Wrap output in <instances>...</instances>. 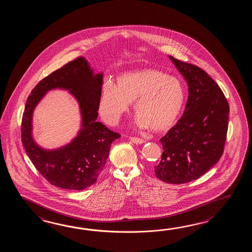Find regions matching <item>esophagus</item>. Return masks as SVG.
Returning a JSON list of instances; mask_svg holds the SVG:
<instances>
[{"mask_svg": "<svg viewBox=\"0 0 252 252\" xmlns=\"http://www.w3.org/2000/svg\"><path fill=\"white\" fill-rule=\"evenodd\" d=\"M129 140L134 143V144H142L144 142V140L142 139H139V138H136V137H130Z\"/></svg>", "mask_w": 252, "mask_h": 252, "instance_id": "1", "label": "esophagus"}]
</instances>
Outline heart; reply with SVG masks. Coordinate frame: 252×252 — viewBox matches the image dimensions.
Masks as SVG:
<instances>
[{
	"instance_id": "1",
	"label": "heart",
	"mask_w": 252,
	"mask_h": 252,
	"mask_svg": "<svg viewBox=\"0 0 252 252\" xmlns=\"http://www.w3.org/2000/svg\"><path fill=\"white\" fill-rule=\"evenodd\" d=\"M185 99V87L179 79L159 70H137L119 75L115 84H104L99 112L107 123L116 124L135 102L138 126L160 132L177 122Z\"/></svg>"
}]
</instances>
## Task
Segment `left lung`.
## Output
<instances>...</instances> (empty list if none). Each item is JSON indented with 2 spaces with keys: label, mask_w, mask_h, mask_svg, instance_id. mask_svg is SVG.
<instances>
[{
  "label": "left lung",
  "mask_w": 252,
  "mask_h": 252,
  "mask_svg": "<svg viewBox=\"0 0 252 252\" xmlns=\"http://www.w3.org/2000/svg\"><path fill=\"white\" fill-rule=\"evenodd\" d=\"M168 57L188 83V100L181 119L160 139L164 151L155 174L164 182L184 184L202 177L219 161L230 108L205 71Z\"/></svg>",
  "instance_id": "1"
}]
</instances>
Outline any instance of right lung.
<instances>
[{"label": "right lung", "instance_id": "1", "mask_svg": "<svg viewBox=\"0 0 252 252\" xmlns=\"http://www.w3.org/2000/svg\"><path fill=\"white\" fill-rule=\"evenodd\" d=\"M102 74H94L84 57L71 61L40 81L28 97L22 122V142L33 165L51 185L84 190L96 182L105 166L111 144L121 135L97 122ZM53 89L68 90L81 109V128L68 145L45 150L32 139L33 109Z\"/></svg>", "mask_w": 252, "mask_h": 252}]
</instances>
